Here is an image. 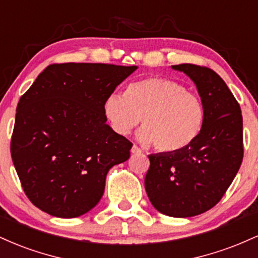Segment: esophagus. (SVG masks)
Segmentation results:
<instances>
[{
	"mask_svg": "<svg viewBox=\"0 0 258 258\" xmlns=\"http://www.w3.org/2000/svg\"><path fill=\"white\" fill-rule=\"evenodd\" d=\"M131 153H132V154H141V153H142V149H139V148H138V147L136 146V144H135V146L132 147V149H131Z\"/></svg>",
	"mask_w": 258,
	"mask_h": 258,
	"instance_id": "obj_1",
	"label": "esophagus"
}]
</instances>
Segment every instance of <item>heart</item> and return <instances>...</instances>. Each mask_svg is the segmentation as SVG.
Returning <instances> with one entry per match:
<instances>
[{"instance_id": "1", "label": "heart", "mask_w": 258, "mask_h": 258, "mask_svg": "<svg viewBox=\"0 0 258 258\" xmlns=\"http://www.w3.org/2000/svg\"><path fill=\"white\" fill-rule=\"evenodd\" d=\"M104 116L112 131L127 136L141 122L139 141L154 143L159 152L184 149L199 137L204 125L201 100L179 82L166 78H146L127 86L125 96L106 97Z\"/></svg>"}]
</instances>
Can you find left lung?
<instances>
[{"mask_svg": "<svg viewBox=\"0 0 258 258\" xmlns=\"http://www.w3.org/2000/svg\"><path fill=\"white\" fill-rule=\"evenodd\" d=\"M197 85L205 117L199 137L174 153L150 154L144 185L150 203L171 217H193L222 199L240 168L241 109L218 74L195 64L172 65Z\"/></svg>", "mask_w": 258, "mask_h": 258, "instance_id": "1", "label": "left lung"}]
</instances>
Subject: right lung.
Wrapping results in <instances>:
<instances>
[{
    "mask_svg": "<svg viewBox=\"0 0 258 258\" xmlns=\"http://www.w3.org/2000/svg\"><path fill=\"white\" fill-rule=\"evenodd\" d=\"M136 69L51 64L20 97L11 155L26 197L43 212H88L103 197L108 171L130 158L132 143L106 125L103 105Z\"/></svg>",
    "mask_w": 258,
    "mask_h": 258,
    "instance_id": "right-lung-1",
    "label": "right lung"
}]
</instances>
